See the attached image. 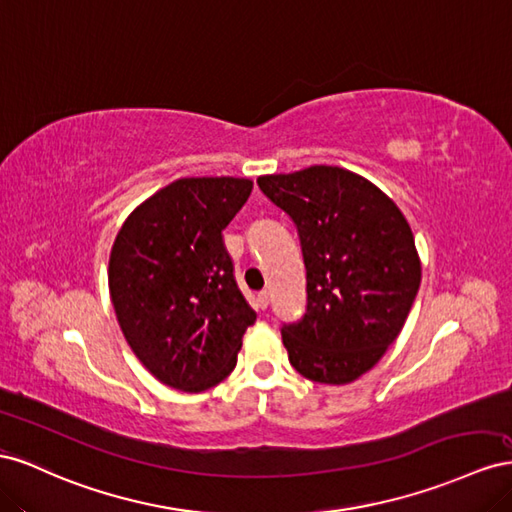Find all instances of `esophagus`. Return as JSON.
<instances>
[{
	"label": "esophagus",
	"mask_w": 512,
	"mask_h": 512,
	"mask_svg": "<svg viewBox=\"0 0 512 512\" xmlns=\"http://www.w3.org/2000/svg\"><path fill=\"white\" fill-rule=\"evenodd\" d=\"M257 304H259V309H268V304H270V294L268 291H261V294L257 296Z\"/></svg>",
	"instance_id": "34e87169"
}]
</instances>
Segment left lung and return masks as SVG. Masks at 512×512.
<instances>
[{
    "label": "left lung",
    "instance_id": "obj_1",
    "mask_svg": "<svg viewBox=\"0 0 512 512\" xmlns=\"http://www.w3.org/2000/svg\"><path fill=\"white\" fill-rule=\"evenodd\" d=\"M294 221L306 311L283 324L289 362L319 384H349L399 337L420 287V259L401 210L360 175L328 165L257 180Z\"/></svg>",
    "mask_w": 512,
    "mask_h": 512
}]
</instances>
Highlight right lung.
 Returning <instances> with one entry per match:
<instances>
[{
  "instance_id": "obj_1",
  "label": "right lung",
  "mask_w": 512,
  "mask_h": 512,
  "mask_svg": "<svg viewBox=\"0 0 512 512\" xmlns=\"http://www.w3.org/2000/svg\"><path fill=\"white\" fill-rule=\"evenodd\" d=\"M251 191L246 178L175 180L143 201L113 242L115 315L130 349L165 386L201 392L223 382L255 324L223 242Z\"/></svg>"
}]
</instances>
